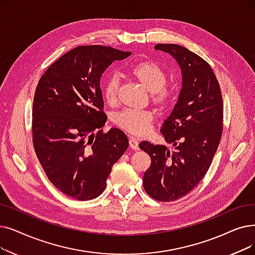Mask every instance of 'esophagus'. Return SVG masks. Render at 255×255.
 Segmentation results:
<instances>
[{
    "label": "esophagus",
    "mask_w": 255,
    "mask_h": 255,
    "mask_svg": "<svg viewBox=\"0 0 255 255\" xmlns=\"http://www.w3.org/2000/svg\"><path fill=\"white\" fill-rule=\"evenodd\" d=\"M129 146L131 149L138 150V141L133 137H130L129 138Z\"/></svg>",
    "instance_id": "34e87169"
}]
</instances>
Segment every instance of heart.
I'll use <instances>...</instances> for the list:
<instances>
[{
    "instance_id": "1",
    "label": "heart",
    "mask_w": 255,
    "mask_h": 255,
    "mask_svg": "<svg viewBox=\"0 0 255 255\" xmlns=\"http://www.w3.org/2000/svg\"><path fill=\"white\" fill-rule=\"evenodd\" d=\"M130 74L152 94L154 105L164 109L172 101V91L165 85L167 75L160 66L153 61H141L130 69ZM120 78L118 75H110L103 85V97L109 105L118 100ZM153 115L149 112L136 109H124L114 115V123L130 134L142 136L150 131Z\"/></svg>"
}]
</instances>
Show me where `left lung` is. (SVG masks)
<instances>
[{"instance_id": "1", "label": "left lung", "mask_w": 255, "mask_h": 255, "mask_svg": "<svg viewBox=\"0 0 255 255\" xmlns=\"http://www.w3.org/2000/svg\"><path fill=\"white\" fill-rule=\"evenodd\" d=\"M154 49L172 55L182 74L178 101L160 129L176 151L147 140L139 143L151 158L143 189L155 200L169 202L189 194L208 171L222 135L223 101L217 77L204 59L175 43H158Z\"/></svg>"}]
</instances>
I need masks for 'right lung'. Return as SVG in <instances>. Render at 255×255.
Here are the masks:
<instances>
[{"label": "right lung", "instance_id": "obj_1", "mask_svg": "<svg viewBox=\"0 0 255 255\" xmlns=\"http://www.w3.org/2000/svg\"><path fill=\"white\" fill-rule=\"evenodd\" d=\"M130 54L105 46L77 47L51 64L38 81L33 146L49 180L77 200L103 193L113 165L128 148L123 131L102 130L107 116L100 79L115 60Z\"/></svg>", "mask_w": 255, "mask_h": 255}]
</instances>
